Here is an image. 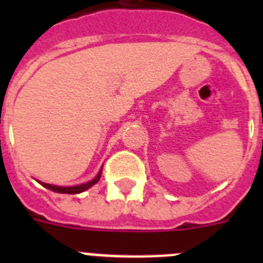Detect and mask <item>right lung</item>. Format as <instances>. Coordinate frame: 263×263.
<instances>
[{
  "label": "right lung",
  "instance_id": "obj_1",
  "mask_svg": "<svg viewBox=\"0 0 263 263\" xmlns=\"http://www.w3.org/2000/svg\"><path fill=\"white\" fill-rule=\"evenodd\" d=\"M101 171L103 170H100V173L97 174L96 178H93L90 182H87L84 183V184H80V185H73V187H60V185H52V184H47V183H41L43 187L48 188V190H51V191L53 192H58V194H80V192H84L85 190H88V188H90L92 185L96 184L97 182L100 180V178H101Z\"/></svg>",
  "mask_w": 263,
  "mask_h": 263
}]
</instances>
